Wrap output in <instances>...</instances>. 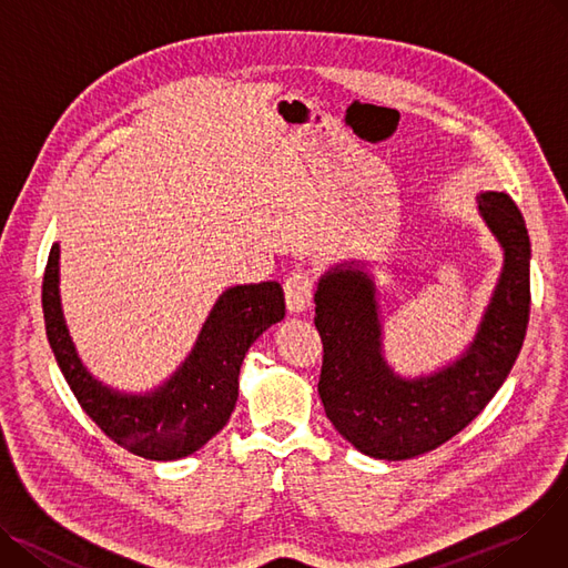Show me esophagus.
<instances>
[{
    "instance_id": "34e87169",
    "label": "esophagus",
    "mask_w": 568,
    "mask_h": 568,
    "mask_svg": "<svg viewBox=\"0 0 568 568\" xmlns=\"http://www.w3.org/2000/svg\"><path fill=\"white\" fill-rule=\"evenodd\" d=\"M312 293H314V284L312 277L303 271H295L286 277L284 282V297H286V310L291 314H300L310 310L312 305Z\"/></svg>"
}]
</instances>
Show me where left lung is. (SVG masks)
Segmentation results:
<instances>
[{"instance_id": "1", "label": "left lung", "mask_w": 568, "mask_h": 568, "mask_svg": "<svg viewBox=\"0 0 568 568\" xmlns=\"http://www.w3.org/2000/svg\"><path fill=\"white\" fill-rule=\"evenodd\" d=\"M477 209L503 247V271L473 342L438 372L406 378L387 364L369 263L342 261L318 280V394L327 419L366 456L406 460L445 445L486 408L520 353L529 321L527 226L505 192H479Z\"/></svg>"}]
</instances>
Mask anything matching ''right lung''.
Instances as JSON below:
<instances>
[{
	"label": "right lung",
	"mask_w": 568,
	"mask_h": 568,
	"mask_svg": "<svg viewBox=\"0 0 568 568\" xmlns=\"http://www.w3.org/2000/svg\"><path fill=\"white\" fill-rule=\"evenodd\" d=\"M284 312L277 282L222 291L179 369L162 385L132 394L93 378L78 355L61 310L59 243L50 250L43 277L45 332L65 383L108 438L149 460L190 456L217 436L236 408L245 353Z\"/></svg>",
	"instance_id": "1"
}]
</instances>
